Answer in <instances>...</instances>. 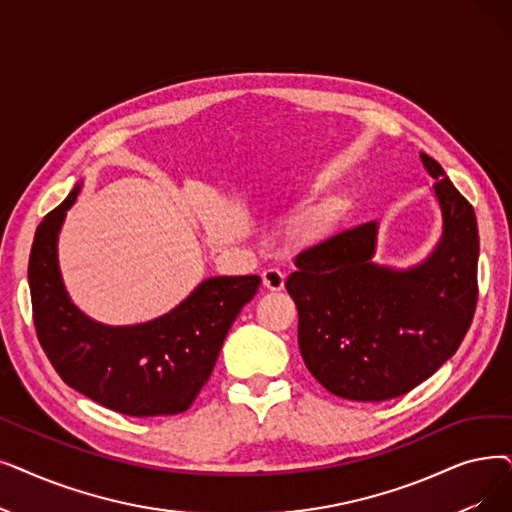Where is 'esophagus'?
<instances>
[{
	"label": "esophagus",
	"mask_w": 512,
	"mask_h": 512,
	"mask_svg": "<svg viewBox=\"0 0 512 512\" xmlns=\"http://www.w3.org/2000/svg\"><path fill=\"white\" fill-rule=\"evenodd\" d=\"M261 278H263V286L270 288V291H280L284 286V272L278 268H265Z\"/></svg>",
	"instance_id": "1"
}]
</instances>
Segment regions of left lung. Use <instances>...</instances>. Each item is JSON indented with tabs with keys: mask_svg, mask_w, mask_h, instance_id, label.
<instances>
[{
	"mask_svg": "<svg viewBox=\"0 0 512 512\" xmlns=\"http://www.w3.org/2000/svg\"><path fill=\"white\" fill-rule=\"evenodd\" d=\"M435 177L443 236L414 270L372 263L376 224L368 221L307 247L286 291L299 311L307 370L353 402L410 393L460 347L477 307L479 232L473 205L441 165L420 154Z\"/></svg>",
	"mask_w": 512,
	"mask_h": 512,
	"instance_id": "obj_1",
	"label": "left lung"
}]
</instances>
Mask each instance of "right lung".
<instances>
[{
	"label": "right lung",
	"mask_w": 512,
	"mask_h": 512,
	"mask_svg": "<svg viewBox=\"0 0 512 512\" xmlns=\"http://www.w3.org/2000/svg\"><path fill=\"white\" fill-rule=\"evenodd\" d=\"M79 186L43 217L29 257L33 324L60 379L100 406L127 416L186 412L209 381L217 355L259 276L205 280L167 316L140 326L92 322L69 301L56 240Z\"/></svg>",
	"instance_id": "right-lung-1"
}]
</instances>
